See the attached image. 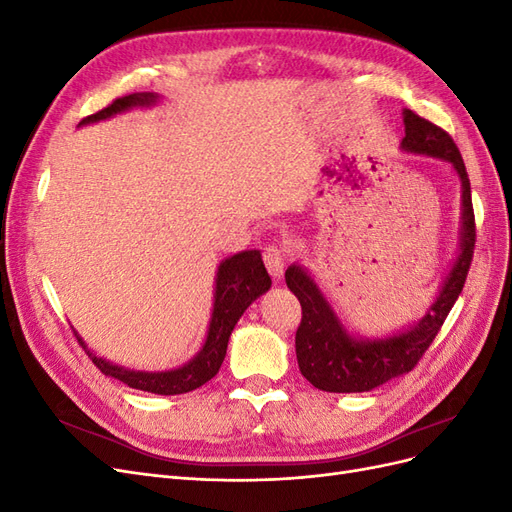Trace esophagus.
I'll use <instances>...</instances> for the list:
<instances>
[{
    "instance_id": "1",
    "label": "esophagus",
    "mask_w": 512,
    "mask_h": 512,
    "mask_svg": "<svg viewBox=\"0 0 512 512\" xmlns=\"http://www.w3.org/2000/svg\"><path fill=\"white\" fill-rule=\"evenodd\" d=\"M262 258H265V265H267L269 273L273 275V280H282L284 269H286V254L282 247L269 245L267 250L262 252Z\"/></svg>"
}]
</instances>
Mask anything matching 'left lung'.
I'll use <instances>...</instances> for the list:
<instances>
[{
    "mask_svg": "<svg viewBox=\"0 0 512 512\" xmlns=\"http://www.w3.org/2000/svg\"><path fill=\"white\" fill-rule=\"evenodd\" d=\"M404 128L406 136L401 138V151L444 160L453 166L461 181L459 254L427 314L404 331L376 339L352 335L309 271L297 262L290 265L286 269V284L294 292V297L301 301L303 309L297 337H294L297 361L301 374L320 391L365 393L397 376L408 374L436 339L448 312L463 290V284H466L476 241L466 164H463L453 138L436 123L412 113L410 108L404 111Z\"/></svg>",
    "mask_w": 512,
    "mask_h": 512,
    "instance_id": "left-lung-1",
    "label": "left lung"
}]
</instances>
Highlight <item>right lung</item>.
Returning a JSON list of instances; mask_svg holds the SVG:
<instances>
[{
  "instance_id": "right-lung-1",
  "label": "right lung",
  "mask_w": 512,
  "mask_h": 512,
  "mask_svg": "<svg viewBox=\"0 0 512 512\" xmlns=\"http://www.w3.org/2000/svg\"><path fill=\"white\" fill-rule=\"evenodd\" d=\"M158 102H160V96L153 94V91H138V94L117 98L113 104H108L96 115L85 117L79 126L111 119L119 113L132 111V108H145ZM269 288H271V277L265 269V262H262V256L258 250H245L235 256L224 258L220 262L218 273H215L213 312H211L205 344L196 352L194 359H190L188 363L177 369L136 371V369L115 365L111 361L102 359V356H96L94 350H89L85 346L83 337L76 331L74 333L79 337L85 352L89 354V359L96 363V367L104 376H111L123 384H128L130 389L156 393V395L190 393L218 374L224 363L232 329H235V324L239 322L245 309L250 307L260 294H265Z\"/></svg>"
}]
</instances>
